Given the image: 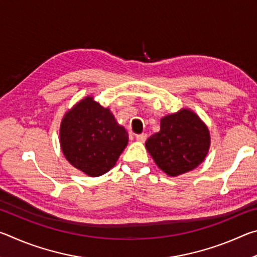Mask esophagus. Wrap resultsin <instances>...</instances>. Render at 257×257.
Here are the masks:
<instances>
[{
    "mask_svg": "<svg viewBox=\"0 0 257 257\" xmlns=\"http://www.w3.org/2000/svg\"><path fill=\"white\" fill-rule=\"evenodd\" d=\"M147 139V134H141V135H137L136 136V141L141 142V143H144Z\"/></svg>",
    "mask_w": 257,
    "mask_h": 257,
    "instance_id": "obj_1",
    "label": "esophagus"
}]
</instances>
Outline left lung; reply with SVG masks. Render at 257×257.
I'll return each instance as SVG.
<instances>
[{
  "mask_svg": "<svg viewBox=\"0 0 257 257\" xmlns=\"http://www.w3.org/2000/svg\"><path fill=\"white\" fill-rule=\"evenodd\" d=\"M160 132L147 139L146 150L156 165L170 177L197 168L208 153L210 130L190 108H181L163 116Z\"/></svg>",
  "mask_w": 257,
  "mask_h": 257,
  "instance_id": "left-lung-1",
  "label": "left lung"
}]
</instances>
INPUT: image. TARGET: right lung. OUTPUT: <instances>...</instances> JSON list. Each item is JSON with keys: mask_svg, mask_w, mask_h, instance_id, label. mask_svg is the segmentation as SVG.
<instances>
[{"mask_svg": "<svg viewBox=\"0 0 257 257\" xmlns=\"http://www.w3.org/2000/svg\"><path fill=\"white\" fill-rule=\"evenodd\" d=\"M128 133L108 107L88 95L66 112L60 124V146L73 168L89 177L114 167L128 144Z\"/></svg>", "mask_w": 257, "mask_h": 257, "instance_id": "right-lung-1", "label": "right lung"}]
</instances>
